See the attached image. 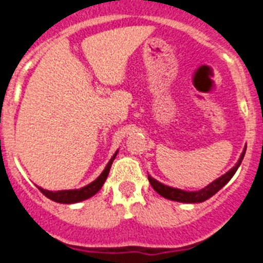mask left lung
<instances>
[{
    "instance_id": "1",
    "label": "left lung",
    "mask_w": 263,
    "mask_h": 263,
    "mask_svg": "<svg viewBox=\"0 0 263 263\" xmlns=\"http://www.w3.org/2000/svg\"><path fill=\"white\" fill-rule=\"evenodd\" d=\"M245 152H247V146L243 148L242 153H241L240 158H238L237 164L235 166L232 167L229 172H227L224 176L219 177L217 179H215L214 182L205 186L204 189L202 190H198V191H184L181 190V189H176V187H170V186H166V184L161 183L158 182L157 179L152 178L151 176H148L149 182L152 184V187L155 189L156 193L160 194L161 196H164L166 199L170 200H174V202H181V203H202L204 200L210 199L212 195L217 193L221 187H224L227 183L229 182V179L232 177L235 176L236 170L238 169V166L241 165V161H242L243 156H245Z\"/></svg>"
}]
</instances>
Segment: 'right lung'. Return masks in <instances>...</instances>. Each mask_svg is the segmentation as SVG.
Here are the masks:
<instances>
[{
  "label": "right lung",
  "instance_id": "right-lung-1",
  "mask_svg": "<svg viewBox=\"0 0 263 263\" xmlns=\"http://www.w3.org/2000/svg\"><path fill=\"white\" fill-rule=\"evenodd\" d=\"M118 155V151L114 153V156L111 157V160L108 161V164L106 165L105 170L101 173V176L93 181L91 183L86 184L84 187L79 189V190H60V191H48V190H44V189L39 187V190L49 198L53 202H58V203H64V204H70V203H77V202H82L85 199H89L90 196L96 195L101 187L103 186L105 183L106 178L108 176V172L111 169V165H112V161L115 160Z\"/></svg>",
  "mask_w": 263,
  "mask_h": 263
}]
</instances>
